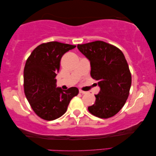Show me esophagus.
<instances>
[{
    "label": "esophagus",
    "instance_id": "obj_1",
    "mask_svg": "<svg viewBox=\"0 0 156 156\" xmlns=\"http://www.w3.org/2000/svg\"><path fill=\"white\" fill-rule=\"evenodd\" d=\"M79 92H80V93H81V94H87V92H85V91H83L82 90H79Z\"/></svg>",
    "mask_w": 156,
    "mask_h": 156
}]
</instances>
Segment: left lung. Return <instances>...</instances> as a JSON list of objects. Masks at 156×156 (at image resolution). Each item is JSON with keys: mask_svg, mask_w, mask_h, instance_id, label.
Returning <instances> with one entry per match:
<instances>
[{"mask_svg": "<svg viewBox=\"0 0 156 156\" xmlns=\"http://www.w3.org/2000/svg\"><path fill=\"white\" fill-rule=\"evenodd\" d=\"M90 63L91 77L100 87L94 105L88 107L91 114L102 119L116 115L125 104L131 85V75L122 52L102 41L78 45Z\"/></svg>", "mask_w": 156, "mask_h": 156, "instance_id": "obj_1", "label": "left lung"}]
</instances>
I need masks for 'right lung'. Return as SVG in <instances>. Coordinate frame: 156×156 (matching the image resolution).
Segmentation results:
<instances>
[{
	"instance_id": "obj_1",
	"label": "right lung",
	"mask_w": 156,
	"mask_h": 156,
	"mask_svg": "<svg viewBox=\"0 0 156 156\" xmlns=\"http://www.w3.org/2000/svg\"><path fill=\"white\" fill-rule=\"evenodd\" d=\"M76 45L51 41L38 45L27 59L24 68V90L28 102L39 117L52 121L67 111L78 89L62 90L56 86L61 58Z\"/></svg>"
}]
</instances>
